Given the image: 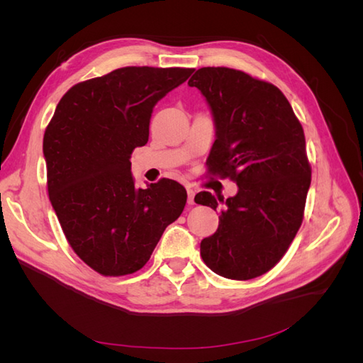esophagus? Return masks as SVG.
<instances>
[{
	"instance_id": "34e87169",
	"label": "esophagus",
	"mask_w": 363,
	"mask_h": 363,
	"mask_svg": "<svg viewBox=\"0 0 363 363\" xmlns=\"http://www.w3.org/2000/svg\"><path fill=\"white\" fill-rule=\"evenodd\" d=\"M194 196H195V191L194 189H188V204H194Z\"/></svg>"
}]
</instances>
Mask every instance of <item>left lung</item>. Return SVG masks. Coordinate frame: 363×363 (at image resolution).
I'll use <instances>...</instances> for the list:
<instances>
[{"label": "left lung", "instance_id": "8db88e82", "mask_svg": "<svg viewBox=\"0 0 363 363\" xmlns=\"http://www.w3.org/2000/svg\"><path fill=\"white\" fill-rule=\"evenodd\" d=\"M188 84L199 87L215 118L207 175L239 188L225 201L206 191L195 195L196 204L221 207L201 257L218 276L256 279L286 255L303 223L312 180L303 127L277 86L244 71L200 68Z\"/></svg>", "mask_w": 363, "mask_h": 363}]
</instances>
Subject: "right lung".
I'll list each match as a JSON object with an SVG mask.
<instances>
[{
  "label": "right lung",
  "mask_w": 363,
  "mask_h": 363,
  "mask_svg": "<svg viewBox=\"0 0 363 363\" xmlns=\"http://www.w3.org/2000/svg\"><path fill=\"white\" fill-rule=\"evenodd\" d=\"M194 68L125 67L62 96L43 135L47 188L68 244L106 277L139 271L188 200L180 183L135 188L130 156L150 136L152 107Z\"/></svg>",
  "instance_id": "right-lung-1"
}]
</instances>
